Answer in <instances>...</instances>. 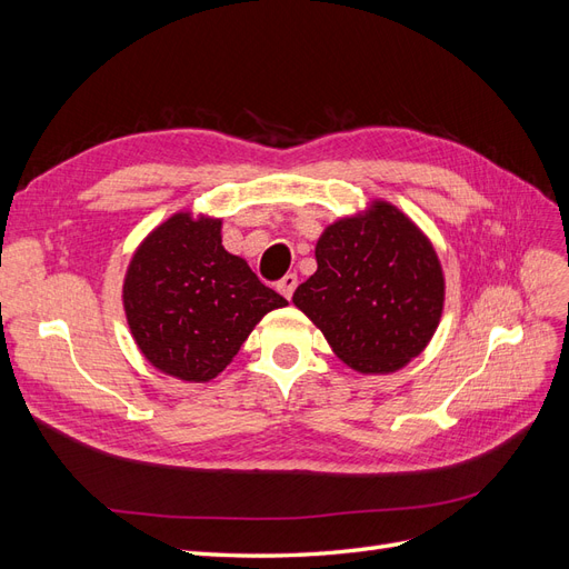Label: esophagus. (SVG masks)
I'll list each match as a JSON object with an SVG mask.
<instances>
[{"instance_id": "34e87169", "label": "esophagus", "mask_w": 569, "mask_h": 569, "mask_svg": "<svg viewBox=\"0 0 569 569\" xmlns=\"http://www.w3.org/2000/svg\"><path fill=\"white\" fill-rule=\"evenodd\" d=\"M297 289V274H284V278L278 282V291L284 297V299H291V295H295Z\"/></svg>"}]
</instances>
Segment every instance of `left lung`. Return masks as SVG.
Segmentation results:
<instances>
[{"mask_svg": "<svg viewBox=\"0 0 569 569\" xmlns=\"http://www.w3.org/2000/svg\"><path fill=\"white\" fill-rule=\"evenodd\" d=\"M318 270L295 291L339 360L366 375L401 370L435 337L443 311V272L427 234L393 203L327 226Z\"/></svg>", "mask_w": 569, "mask_h": 569, "instance_id": "8db88e82", "label": "left lung"}]
</instances>
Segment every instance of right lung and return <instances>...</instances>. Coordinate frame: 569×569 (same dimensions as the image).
I'll return each instance as SVG.
<instances>
[{
	"mask_svg": "<svg viewBox=\"0 0 569 569\" xmlns=\"http://www.w3.org/2000/svg\"><path fill=\"white\" fill-rule=\"evenodd\" d=\"M222 220L178 211L130 258L123 308L137 349L163 375L209 382L261 318L287 306L222 247Z\"/></svg>",
	"mask_w": 569,
	"mask_h": 569,
	"instance_id": "obj_1",
	"label": "right lung"
}]
</instances>
